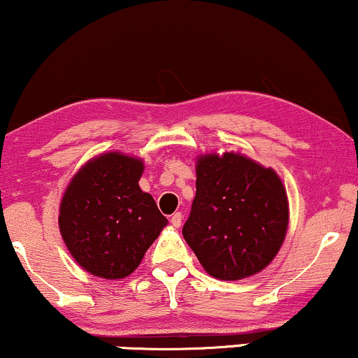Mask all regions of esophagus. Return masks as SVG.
<instances>
[{
    "label": "esophagus",
    "mask_w": 358,
    "mask_h": 358,
    "mask_svg": "<svg viewBox=\"0 0 358 358\" xmlns=\"http://www.w3.org/2000/svg\"><path fill=\"white\" fill-rule=\"evenodd\" d=\"M171 224L174 227H180V224H182V214L180 213H174L171 215Z\"/></svg>",
    "instance_id": "obj_1"
}]
</instances>
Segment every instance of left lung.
I'll return each mask as SVG.
<instances>
[{
    "label": "left lung",
    "mask_w": 358,
    "mask_h": 358,
    "mask_svg": "<svg viewBox=\"0 0 358 358\" xmlns=\"http://www.w3.org/2000/svg\"><path fill=\"white\" fill-rule=\"evenodd\" d=\"M196 197L182 236L201 266L219 280L264 271L284 244L289 201L271 167L236 152L202 154Z\"/></svg>",
    "instance_id": "8db88e82"
}]
</instances>
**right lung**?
<instances>
[{"label":"right lung","mask_w":358,"mask_h":358,"mask_svg":"<svg viewBox=\"0 0 358 358\" xmlns=\"http://www.w3.org/2000/svg\"><path fill=\"white\" fill-rule=\"evenodd\" d=\"M143 159L104 152L79 169L59 204V231L73 259L92 275L124 279L138 268L167 219L143 192Z\"/></svg>","instance_id":"right-lung-1"}]
</instances>
